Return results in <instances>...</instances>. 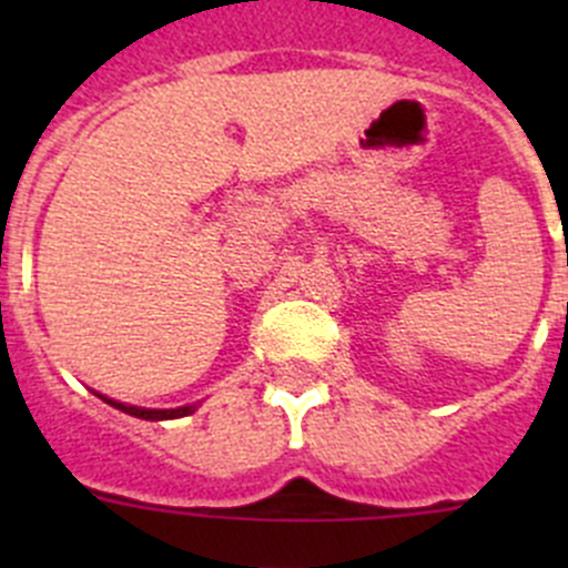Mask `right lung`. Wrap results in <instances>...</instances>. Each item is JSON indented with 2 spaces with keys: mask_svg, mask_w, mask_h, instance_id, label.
I'll return each mask as SVG.
<instances>
[{
  "mask_svg": "<svg viewBox=\"0 0 568 568\" xmlns=\"http://www.w3.org/2000/svg\"><path fill=\"white\" fill-rule=\"evenodd\" d=\"M95 395H99L101 400H106L109 406H114V409L125 412V415L131 417H142V420H175V417L192 415V412L200 406V404H186V406H175V409H145V406H131V404H123V400H114L109 398V395H101V393Z\"/></svg>",
  "mask_w": 568,
  "mask_h": 568,
  "instance_id": "1",
  "label": "right lung"
}]
</instances>
